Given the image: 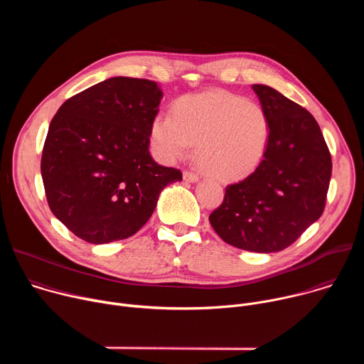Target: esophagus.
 Returning <instances> with one entry per match:
<instances>
[{"label": "esophagus", "instance_id": "obj_1", "mask_svg": "<svg viewBox=\"0 0 364 364\" xmlns=\"http://www.w3.org/2000/svg\"><path fill=\"white\" fill-rule=\"evenodd\" d=\"M183 178L186 180V181H190V183H196V181H198V176L196 174V173H193V171H184L183 173Z\"/></svg>", "mask_w": 364, "mask_h": 364}]
</instances>
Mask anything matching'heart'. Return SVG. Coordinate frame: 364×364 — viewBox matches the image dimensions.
I'll list each match as a JSON object with an SVG mask.
<instances>
[{
  "instance_id": "obj_1",
  "label": "heart",
  "mask_w": 364,
  "mask_h": 364,
  "mask_svg": "<svg viewBox=\"0 0 364 364\" xmlns=\"http://www.w3.org/2000/svg\"><path fill=\"white\" fill-rule=\"evenodd\" d=\"M151 145L164 163H174L197 142L204 170L222 181L250 174L261 163L269 138L265 109L253 100L226 90L186 95L173 114L155 115Z\"/></svg>"
}]
</instances>
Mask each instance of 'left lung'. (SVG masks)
<instances>
[{"label": "left lung", "mask_w": 364, "mask_h": 364, "mask_svg": "<svg viewBox=\"0 0 364 364\" xmlns=\"http://www.w3.org/2000/svg\"><path fill=\"white\" fill-rule=\"evenodd\" d=\"M269 119L264 159L245 180L226 187L209 216L229 245L259 253L292 245L324 212L331 154L305 108L267 85H253Z\"/></svg>", "instance_id": "left-lung-1"}]
</instances>
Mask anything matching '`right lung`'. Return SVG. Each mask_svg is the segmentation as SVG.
<instances>
[{
  "instance_id": "obj_1",
  "label": "right lung",
  "mask_w": 364,
  "mask_h": 364,
  "mask_svg": "<svg viewBox=\"0 0 364 364\" xmlns=\"http://www.w3.org/2000/svg\"><path fill=\"white\" fill-rule=\"evenodd\" d=\"M161 99L157 82L118 76L69 97L51 119L41 155L47 203L82 240L135 235L163 188L183 178L149 154Z\"/></svg>"
}]
</instances>
